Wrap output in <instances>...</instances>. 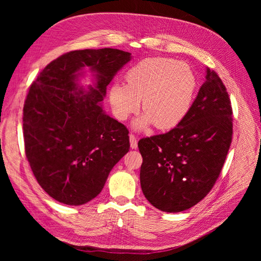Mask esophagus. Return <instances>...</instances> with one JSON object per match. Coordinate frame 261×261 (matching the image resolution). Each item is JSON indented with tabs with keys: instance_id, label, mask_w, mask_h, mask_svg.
<instances>
[{
	"instance_id": "1",
	"label": "esophagus",
	"mask_w": 261,
	"mask_h": 261,
	"mask_svg": "<svg viewBox=\"0 0 261 261\" xmlns=\"http://www.w3.org/2000/svg\"><path fill=\"white\" fill-rule=\"evenodd\" d=\"M129 143H130V148L132 149H137V139H136V136L133 135V134H130L129 135Z\"/></svg>"
}]
</instances>
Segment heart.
Returning <instances> with one entry per match:
<instances>
[{"mask_svg":"<svg viewBox=\"0 0 261 261\" xmlns=\"http://www.w3.org/2000/svg\"><path fill=\"white\" fill-rule=\"evenodd\" d=\"M126 85L115 83L109 92L110 103L121 121L140 107L145 114L133 126L145 129L154 124L159 129L175 127L191 110L197 88V77L185 62L170 58H147L130 67Z\"/></svg>","mask_w":261,"mask_h":261,"instance_id":"heart-1","label":"heart"}]
</instances>
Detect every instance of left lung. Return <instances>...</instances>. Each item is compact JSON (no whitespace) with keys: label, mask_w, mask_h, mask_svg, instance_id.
<instances>
[{"label":"left lung","mask_w":261,"mask_h":261,"mask_svg":"<svg viewBox=\"0 0 261 261\" xmlns=\"http://www.w3.org/2000/svg\"><path fill=\"white\" fill-rule=\"evenodd\" d=\"M225 86L207 67L191 110L176 127L139 140L140 185L147 200L165 212H180L207 196L223 168L233 134Z\"/></svg>","instance_id":"1"}]
</instances>
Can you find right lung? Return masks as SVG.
Returning a JSON list of instances; mask_svg holds the SVG:
<instances>
[{
    "instance_id": "obj_1",
    "label": "right lung",
    "mask_w": 261,
    "mask_h": 261,
    "mask_svg": "<svg viewBox=\"0 0 261 261\" xmlns=\"http://www.w3.org/2000/svg\"><path fill=\"white\" fill-rule=\"evenodd\" d=\"M130 59L129 52L111 48L72 51L46 65L30 86L22 116L26 156L39 185L57 201L81 206L92 200L128 152V129L101 103ZM86 67L95 81L84 87Z\"/></svg>"
}]
</instances>
